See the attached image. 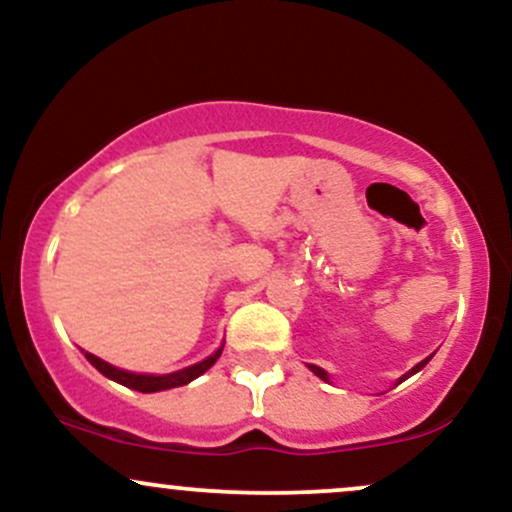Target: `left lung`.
I'll list each match as a JSON object with an SVG mask.
<instances>
[{"mask_svg":"<svg viewBox=\"0 0 512 512\" xmlns=\"http://www.w3.org/2000/svg\"><path fill=\"white\" fill-rule=\"evenodd\" d=\"M428 361H431V356H428V358H426V361H421V363H419V366H414V368H411V373H419V370H421V368H424ZM310 370H313V373L317 375V378L327 380V373H325V370H322V368H317V366H310ZM411 373H409V375H411Z\"/></svg>","mask_w":512,"mask_h":512,"instance_id":"1","label":"left lung"}]
</instances>
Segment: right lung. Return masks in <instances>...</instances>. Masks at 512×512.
<instances>
[{"mask_svg":"<svg viewBox=\"0 0 512 512\" xmlns=\"http://www.w3.org/2000/svg\"><path fill=\"white\" fill-rule=\"evenodd\" d=\"M221 356V349L216 351L214 356L204 358L202 363H195V366L185 368V370H178V373H170V375H139V373H127V370H120L115 366H110V363L101 361L98 356L93 354H86L88 361L93 363L105 378L115 380V383L129 387V390H137V392H158V390H170V387H180V385H187L192 383V380L199 378V375L204 373V370L211 368L216 363V358Z\"/></svg>","mask_w":512,"mask_h":512,"instance_id":"obj_1","label":"right lung"}]
</instances>
